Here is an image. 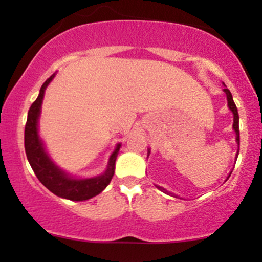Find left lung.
<instances>
[{"mask_svg":"<svg viewBox=\"0 0 262 262\" xmlns=\"http://www.w3.org/2000/svg\"><path fill=\"white\" fill-rule=\"evenodd\" d=\"M224 92H225V95H227L228 107H229V110H230L231 112H233V114H234L233 129H234V130H235V134H236V143H237V145H239V144H240V138H239V135H240V134H239V114H237V108H236L235 103H234V101H233V96H231L230 91L227 89V87H225V89H224ZM149 154H150V151H149ZM237 154H239V150H237V152H236V158H237ZM230 175H231V173H230ZM230 175H229V176H230ZM156 187L160 189V191L164 192V193H167V194H170V196L176 197L175 194L171 193V192H169V191H166V189H165L164 187H160V186H156Z\"/></svg>","mask_w":262,"mask_h":262,"instance_id":"8db88e82","label":"left lung"}]
</instances>
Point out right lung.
Instances as JSON below:
<instances>
[{
  "mask_svg": "<svg viewBox=\"0 0 262 262\" xmlns=\"http://www.w3.org/2000/svg\"><path fill=\"white\" fill-rule=\"evenodd\" d=\"M54 76L55 74L52 75L41 85L38 98L33 102L28 111V118H27L25 129V149L27 159H28L39 181L54 194L70 201H86L97 196L110 185L114 175V165H116V159L121 144H117L116 149L108 161L107 170L100 176L91 177V179H74L54 164L48 152L45 151L43 141L38 134V121L39 116H40L44 92Z\"/></svg>",
  "mask_w": 262,
  "mask_h": 262,
  "instance_id": "1",
  "label": "right lung"
}]
</instances>
